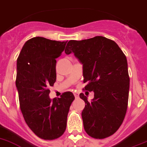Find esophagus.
<instances>
[{
	"instance_id": "obj_1",
	"label": "esophagus",
	"mask_w": 147,
	"mask_h": 147,
	"mask_svg": "<svg viewBox=\"0 0 147 147\" xmlns=\"http://www.w3.org/2000/svg\"><path fill=\"white\" fill-rule=\"evenodd\" d=\"M74 96H75V97L76 98H78V96H79V95H78V93L77 92H74Z\"/></svg>"
}]
</instances>
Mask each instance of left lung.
<instances>
[{"instance_id": "left-lung-1", "label": "left lung", "mask_w": 147, "mask_h": 147, "mask_svg": "<svg viewBox=\"0 0 147 147\" xmlns=\"http://www.w3.org/2000/svg\"><path fill=\"white\" fill-rule=\"evenodd\" d=\"M65 53L75 56L83 64L84 90L94 92L90 102L84 93L81 113L84 128L88 135L106 138L118 130L126 113L129 91L127 59L111 39L97 36L83 40H70Z\"/></svg>"}]
</instances>
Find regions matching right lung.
<instances>
[{
    "instance_id": "obj_1",
    "label": "right lung",
    "mask_w": 147,
    "mask_h": 147,
    "mask_svg": "<svg viewBox=\"0 0 147 147\" xmlns=\"http://www.w3.org/2000/svg\"><path fill=\"white\" fill-rule=\"evenodd\" d=\"M66 43L34 37L24 43L17 59L16 85L22 115L32 131L44 140H55L63 134L75 99L69 91L60 98H49V87L56 81L55 59L61 55Z\"/></svg>"
}]
</instances>
